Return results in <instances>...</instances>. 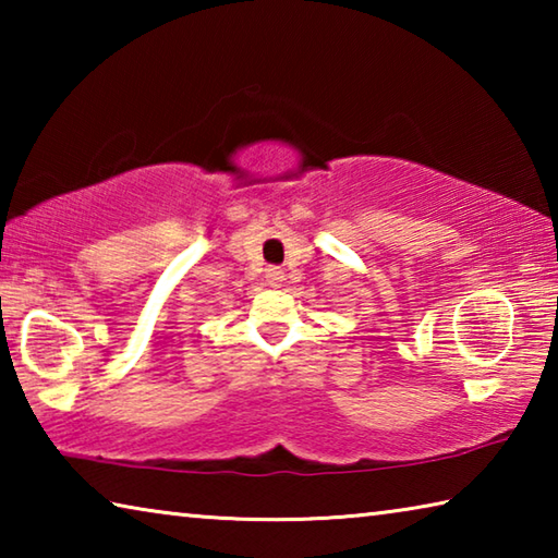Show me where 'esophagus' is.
<instances>
[{
	"label": "esophagus",
	"instance_id": "obj_1",
	"mask_svg": "<svg viewBox=\"0 0 558 558\" xmlns=\"http://www.w3.org/2000/svg\"><path fill=\"white\" fill-rule=\"evenodd\" d=\"M266 282H268L270 288H280L282 282H286V272H282V268L272 266V268L266 270Z\"/></svg>",
	"mask_w": 558,
	"mask_h": 558
}]
</instances>
